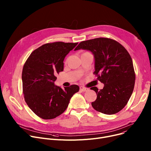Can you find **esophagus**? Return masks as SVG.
<instances>
[{
  "mask_svg": "<svg viewBox=\"0 0 151 151\" xmlns=\"http://www.w3.org/2000/svg\"><path fill=\"white\" fill-rule=\"evenodd\" d=\"M80 90L82 92H86V91H89V88H85V87H83V86H81L80 87Z\"/></svg>",
  "mask_w": 151,
  "mask_h": 151,
  "instance_id": "34e87169",
  "label": "esophagus"
}]
</instances>
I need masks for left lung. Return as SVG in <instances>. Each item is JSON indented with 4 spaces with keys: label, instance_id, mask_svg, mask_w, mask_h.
<instances>
[{
    "label": "left lung",
    "instance_id": "obj_1",
    "mask_svg": "<svg viewBox=\"0 0 151 151\" xmlns=\"http://www.w3.org/2000/svg\"><path fill=\"white\" fill-rule=\"evenodd\" d=\"M91 51L94 57L93 73L104 87L91 89L97 93L92 107L99 112L114 114L122 109L128 103L134 86L132 59L125 47L113 39L97 38L81 42L75 49Z\"/></svg>",
    "mask_w": 151,
    "mask_h": 151
}]
</instances>
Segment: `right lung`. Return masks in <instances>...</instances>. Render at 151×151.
<instances>
[{
	"mask_svg": "<svg viewBox=\"0 0 151 151\" xmlns=\"http://www.w3.org/2000/svg\"><path fill=\"white\" fill-rule=\"evenodd\" d=\"M78 43H46L34 50L24 65L22 72L24 100L32 111L43 119L62 114L70 99L80 90L77 85L62 89L55 86V76L63 70V60Z\"/></svg>",
	"mask_w": 151,
	"mask_h": 151,
	"instance_id": "1",
	"label": "right lung"
}]
</instances>
